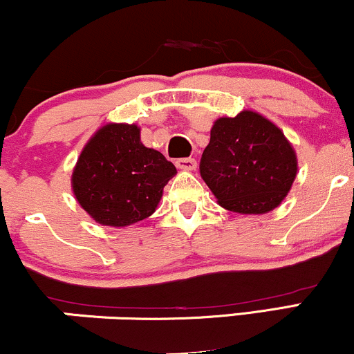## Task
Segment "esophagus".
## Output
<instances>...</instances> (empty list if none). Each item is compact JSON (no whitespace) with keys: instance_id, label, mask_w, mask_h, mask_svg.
Wrapping results in <instances>:
<instances>
[{"instance_id":"34e87169","label":"esophagus","mask_w":354,"mask_h":354,"mask_svg":"<svg viewBox=\"0 0 354 354\" xmlns=\"http://www.w3.org/2000/svg\"><path fill=\"white\" fill-rule=\"evenodd\" d=\"M176 166L185 171H191V169L196 168V161L193 158H180V160H176Z\"/></svg>"}]
</instances>
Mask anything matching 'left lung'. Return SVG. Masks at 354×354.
I'll return each instance as SVG.
<instances>
[{"label": "left lung", "instance_id": "1", "mask_svg": "<svg viewBox=\"0 0 354 354\" xmlns=\"http://www.w3.org/2000/svg\"><path fill=\"white\" fill-rule=\"evenodd\" d=\"M296 171V153L281 129L250 109L214 121L200 161L201 178L219 205L241 214H265L281 205Z\"/></svg>", "mask_w": 354, "mask_h": 354}]
</instances>
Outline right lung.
<instances>
[{
  "label": "right lung",
  "instance_id": "1",
  "mask_svg": "<svg viewBox=\"0 0 354 354\" xmlns=\"http://www.w3.org/2000/svg\"><path fill=\"white\" fill-rule=\"evenodd\" d=\"M174 174L171 161L141 143L136 124L109 123L81 151L71 188L96 223L121 228L151 216Z\"/></svg>",
  "mask_w": 354,
  "mask_h": 354
}]
</instances>
